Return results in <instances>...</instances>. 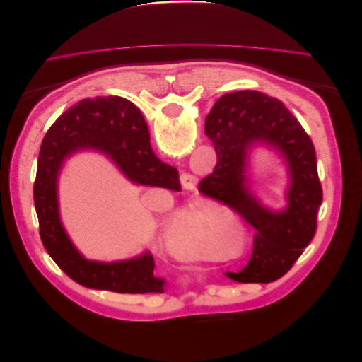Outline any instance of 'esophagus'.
I'll return each instance as SVG.
<instances>
[{
    "instance_id": "obj_1",
    "label": "esophagus",
    "mask_w": 362,
    "mask_h": 362,
    "mask_svg": "<svg viewBox=\"0 0 362 362\" xmlns=\"http://www.w3.org/2000/svg\"><path fill=\"white\" fill-rule=\"evenodd\" d=\"M181 184L185 190H194L196 185H198V178L190 173H182L181 175Z\"/></svg>"
}]
</instances>
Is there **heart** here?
Listing matches in <instances>:
<instances>
[{"label": "heart", "mask_w": 362, "mask_h": 362, "mask_svg": "<svg viewBox=\"0 0 362 362\" xmlns=\"http://www.w3.org/2000/svg\"><path fill=\"white\" fill-rule=\"evenodd\" d=\"M228 225L229 218L221 208L208 202H194L169 218L164 225V237L170 250L180 258H211L217 246L218 255L223 257L228 240L220 238Z\"/></svg>", "instance_id": "heart-1"}]
</instances>
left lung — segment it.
I'll return each mask as SVG.
<instances>
[{"label":"left lung","mask_w":362,"mask_h":362,"mask_svg":"<svg viewBox=\"0 0 362 362\" xmlns=\"http://www.w3.org/2000/svg\"><path fill=\"white\" fill-rule=\"evenodd\" d=\"M205 134L213 141L217 163L201 181L199 193L233 208L257 229L247 266L238 273L226 272V276L243 284L276 281L315 234L323 192L313 141L286 105L257 90L218 98L205 119ZM255 143L275 147L288 161L291 187L286 211L262 207L247 187V152Z\"/></svg>","instance_id":"1"}]
</instances>
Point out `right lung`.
I'll return each instance as SVG.
<instances>
[{"mask_svg":"<svg viewBox=\"0 0 362 362\" xmlns=\"http://www.w3.org/2000/svg\"><path fill=\"white\" fill-rule=\"evenodd\" d=\"M81 149L100 151L141 185L180 192L178 170L157 158L149 129L139 108L120 96L83 100L64 112L42 140L35 181V206L40 240L49 257L80 286L115 293H163L164 281L154 276L151 254L117 262L84 259L60 222L57 177L63 160Z\"/></svg>","mask_w":362,"mask_h":362,"instance_id":"obj_1","label":"right lung"}]
</instances>
